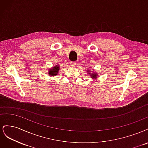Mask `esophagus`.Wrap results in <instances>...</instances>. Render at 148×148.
I'll list each match as a JSON object with an SVG mask.
<instances>
[{"mask_svg":"<svg viewBox=\"0 0 148 148\" xmlns=\"http://www.w3.org/2000/svg\"><path fill=\"white\" fill-rule=\"evenodd\" d=\"M70 64L71 66H75L76 65H77V62H71Z\"/></svg>","mask_w":148,"mask_h":148,"instance_id":"34e87169","label":"esophagus"}]
</instances>
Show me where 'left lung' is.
<instances>
[{"label": "left lung", "instance_id": "left-lung-1", "mask_svg": "<svg viewBox=\"0 0 148 148\" xmlns=\"http://www.w3.org/2000/svg\"><path fill=\"white\" fill-rule=\"evenodd\" d=\"M90 72V71H88V74H90V75L92 77H93V78H96V77H97V75H96V73H91Z\"/></svg>", "mask_w": 148, "mask_h": 148}]
</instances>
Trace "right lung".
I'll use <instances>...</instances> for the list:
<instances>
[{
    "mask_svg": "<svg viewBox=\"0 0 148 148\" xmlns=\"http://www.w3.org/2000/svg\"><path fill=\"white\" fill-rule=\"evenodd\" d=\"M59 66H56L54 67H53L52 69L49 70V75L52 77L53 76H56L57 75V74L59 72Z\"/></svg>",
    "mask_w": 148,
    "mask_h": 148,
    "instance_id": "obj_1",
    "label": "right lung"
}]
</instances>
